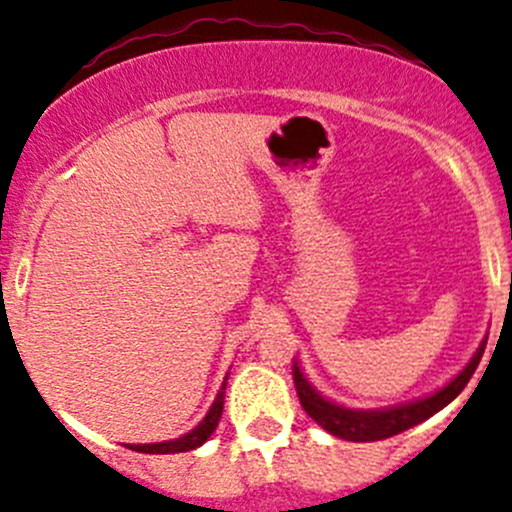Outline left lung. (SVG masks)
I'll return each mask as SVG.
<instances>
[{"label":"left lung","mask_w":512,"mask_h":512,"mask_svg":"<svg viewBox=\"0 0 512 512\" xmlns=\"http://www.w3.org/2000/svg\"><path fill=\"white\" fill-rule=\"evenodd\" d=\"M483 350H486V342L476 350L473 360L463 367V372L456 379H451L444 389H439L431 397L419 399V402L402 404V407L392 409H377V412H365V409H345L340 404L330 402V399L320 397L313 387L308 384V379L300 372L298 362H293V382L295 392H298L300 407L305 409V414L315 421L318 426H323L325 431H330L333 436H340L345 441H379L389 439L394 434H402V431L412 429V426L421 424L424 419L434 416L439 409H444L446 404L453 402L458 394L463 392V387L468 384V379L476 372L478 362H481Z\"/></svg>","instance_id":"obj_1"}]
</instances>
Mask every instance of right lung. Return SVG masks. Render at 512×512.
<instances>
[{
	"label": "right lung",
	"instance_id": "1",
	"mask_svg": "<svg viewBox=\"0 0 512 512\" xmlns=\"http://www.w3.org/2000/svg\"><path fill=\"white\" fill-rule=\"evenodd\" d=\"M224 389H226V382L221 384V389H219L217 399H214L212 409H209V414L204 416V419L199 421V426H194L189 434L179 436V439H175V441H162V444H135V446H130V449L140 451V453H179V451H192V449H197V446H202L204 441L214 434V429L219 426L221 412H224Z\"/></svg>",
	"mask_w": 512,
	"mask_h": 512
}]
</instances>
